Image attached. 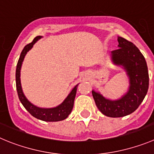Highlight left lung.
I'll return each instance as SVG.
<instances>
[{"instance_id": "obj_1", "label": "left lung", "mask_w": 154, "mask_h": 154, "mask_svg": "<svg viewBox=\"0 0 154 154\" xmlns=\"http://www.w3.org/2000/svg\"><path fill=\"white\" fill-rule=\"evenodd\" d=\"M119 49L111 51V61L120 67L128 77V91L117 100L103 97L100 92L92 90L97 108L105 116L119 118L131 114L143 102L149 87V74L144 57L132 42L118 37Z\"/></svg>"}]
</instances>
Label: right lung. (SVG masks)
Listing matches in <instances>:
<instances>
[{
  "label": "right lung",
  "mask_w": 154,
  "mask_h": 154,
  "mask_svg": "<svg viewBox=\"0 0 154 154\" xmlns=\"http://www.w3.org/2000/svg\"><path fill=\"white\" fill-rule=\"evenodd\" d=\"M41 38H42V36L41 35L35 37L31 43L26 45L24 47L21 52L19 61L17 62V70H16V86H17V93H18L19 99L20 100L23 106L33 117L36 118L37 119H39V120L44 121V122H59V121H62L67 119L72 111L73 107H74V99H75L76 93H77V86L79 85V84H77L72 89L68 96L66 97L65 100L61 104L53 108H41L32 104L26 97L25 94L23 91L22 86H21L20 70L24 57L27 52L33 47V45Z\"/></svg>",
  "instance_id": "obj_1"
}]
</instances>
